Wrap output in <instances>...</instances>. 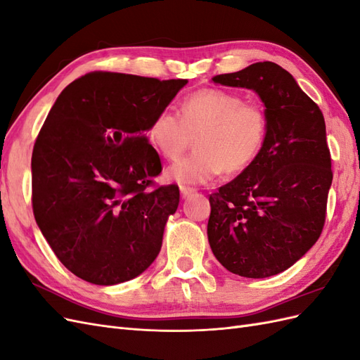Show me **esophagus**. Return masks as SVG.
<instances>
[{
  "label": "esophagus",
  "mask_w": 360,
  "mask_h": 360,
  "mask_svg": "<svg viewBox=\"0 0 360 360\" xmlns=\"http://www.w3.org/2000/svg\"><path fill=\"white\" fill-rule=\"evenodd\" d=\"M195 191H197V189H193V188H191V186H184V184H181V186H180V193H181L183 198L189 197V195L193 193Z\"/></svg>",
  "instance_id": "1"
}]
</instances>
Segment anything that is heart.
I'll list each match as a JSON object with an SVG mask.
<instances>
[{"mask_svg":"<svg viewBox=\"0 0 360 360\" xmlns=\"http://www.w3.org/2000/svg\"><path fill=\"white\" fill-rule=\"evenodd\" d=\"M267 118L258 105L221 89H202L188 96L180 115L163 110L147 129L160 156L177 159L195 136V151L167 169L169 180L204 184L225 174L240 172L263 147Z\"/></svg>","mask_w":360,"mask_h":360,"instance_id":"1","label":"heart"}]
</instances>
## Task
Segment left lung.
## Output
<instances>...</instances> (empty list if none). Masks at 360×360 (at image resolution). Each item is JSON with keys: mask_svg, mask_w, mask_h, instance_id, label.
Segmentation results:
<instances>
[{"mask_svg": "<svg viewBox=\"0 0 360 360\" xmlns=\"http://www.w3.org/2000/svg\"><path fill=\"white\" fill-rule=\"evenodd\" d=\"M212 81L254 90L266 106L267 134L250 165L210 195L209 243L231 274L274 276L323 231L333 179L324 117L276 63H254Z\"/></svg>", "mask_w": 360, "mask_h": 360, "instance_id": "obj_1", "label": "left lung"}]
</instances>
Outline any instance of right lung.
<instances>
[{"label":"right lung","mask_w":360,"mask_h":360,"mask_svg":"<svg viewBox=\"0 0 360 360\" xmlns=\"http://www.w3.org/2000/svg\"><path fill=\"white\" fill-rule=\"evenodd\" d=\"M188 79L90 72L61 91L32 148V212L53 254L96 285L134 279L158 257L176 184L146 136Z\"/></svg>","instance_id":"obj_1"}]
</instances>
